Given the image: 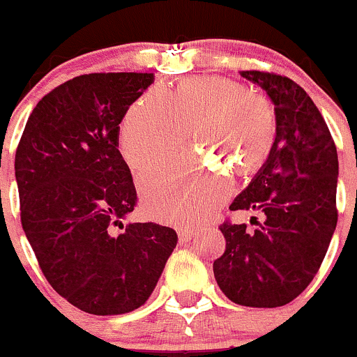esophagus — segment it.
<instances>
[{"label": "esophagus", "mask_w": 357, "mask_h": 357, "mask_svg": "<svg viewBox=\"0 0 357 357\" xmlns=\"http://www.w3.org/2000/svg\"><path fill=\"white\" fill-rule=\"evenodd\" d=\"M194 238V231L192 229H178V239L182 243H185V241H190V239Z\"/></svg>", "instance_id": "1"}]
</instances>
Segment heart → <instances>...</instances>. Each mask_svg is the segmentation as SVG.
I'll use <instances>...</instances> for the list:
<instances>
[{"mask_svg":"<svg viewBox=\"0 0 357 357\" xmlns=\"http://www.w3.org/2000/svg\"><path fill=\"white\" fill-rule=\"evenodd\" d=\"M190 130L194 142L236 174H252L271 156L278 137L274 104L225 77H190L174 90L154 86L125 114L119 151L132 170H144L178 149ZM220 165L196 161L156 167L139 180L144 210L160 222L192 225L210 217L232 192Z\"/></svg>","mask_w":357,"mask_h":357,"instance_id":"obj_1","label":"heart"}]
</instances>
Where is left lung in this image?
Instances as JSON below:
<instances>
[{
  "label": "left lung",
  "instance_id": "left-lung-1",
  "mask_svg": "<svg viewBox=\"0 0 357 357\" xmlns=\"http://www.w3.org/2000/svg\"><path fill=\"white\" fill-rule=\"evenodd\" d=\"M274 102L278 137L269 160L229 210L264 215L255 231L225 220V252L213 262L225 297L246 307L297 298L323 264L337 227L338 156L319 109L294 79L241 70Z\"/></svg>",
  "mask_w": 357,
  "mask_h": 357
}]
</instances>
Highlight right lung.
Instances as JSON below:
<instances>
[{
    "label": "right lung",
    "mask_w": 357,
    "mask_h": 357,
    "mask_svg": "<svg viewBox=\"0 0 357 357\" xmlns=\"http://www.w3.org/2000/svg\"><path fill=\"white\" fill-rule=\"evenodd\" d=\"M153 73H91L45 95L20 137V222L55 291L77 309L114 316L151 297L177 246L165 225H123L137 204L118 149L119 123Z\"/></svg>",
    "instance_id": "1"
}]
</instances>
